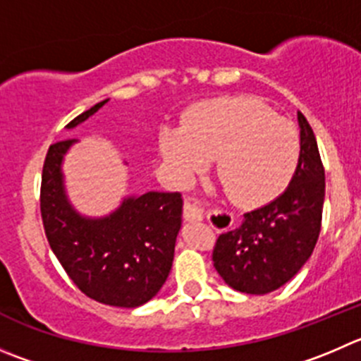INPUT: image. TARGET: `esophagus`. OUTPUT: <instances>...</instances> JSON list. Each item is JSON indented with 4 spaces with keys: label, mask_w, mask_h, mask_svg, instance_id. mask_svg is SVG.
Returning a JSON list of instances; mask_svg holds the SVG:
<instances>
[{
    "label": "esophagus",
    "mask_w": 361,
    "mask_h": 361,
    "mask_svg": "<svg viewBox=\"0 0 361 361\" xmlns=\"http://www.w3.org/2000/svg\"><path fill=\"white\" fill-rule=\"evenodd\" d=\"M219 214H221L226 221H230L228 212L219 211ZM184 218H186V221H202V219H204V209H202L197 202L186 200L184 202Z\"/></svg>",
    "instance_id": "esophagus-1"
}]
</instances>
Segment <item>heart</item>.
Returning a JSON list of instances; mask_svg holds the SVG:
<instances>
[{"label":"heart","mask_w":361,"mask_h":361,"mask_svg":"<svg viewBox=\"0 0 361 361\" xmlns=\"http://www.w3.org/2000/svg\"><path fill=\"white\" fill-rule=\"evenodd\" d=\"M164 163L178 183L188 184L216 157V173L226 197L257 207L286 190L300 163V133L289 120L253 97L235 95L202 102L184 127L159 135Z\"/></svg>","instance_id":"1"}]
</instances>
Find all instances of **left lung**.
Listing matches in <instances>:
<instances>
[{
  "label": "left lung",
  "mask_w": 361,
  "mask_h": 361,
  "mask_svg": "<svg viewBox=\"0 0 361 361\" xmlns=\"http://www.w3.org/2000/svg\"><path fill=\"white\" fill-rule=\"evenodd\" d=\"M300 163L287 190L245 214L241 226L216 241L212 262L226 286L239 293L267 294L310 259L321 232L324 168L310 123L298 111Z\"/></svg>",
  "instance_id": "8db88e82"
}]
</instances>
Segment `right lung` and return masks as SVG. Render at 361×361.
I'll list each match as a JSON object with an SVG mask.
<instances>
[{
	"label": "right lung",
	"mask_w": 361,
	"mask_h": 361,
	"mask_svg": "<svg viewBox=\"0 0 361 361\" xmlns=\"http://www.w3.org/2000/svg\"><path fill=\"white\" fill-rule=\"evenodd\" d=\"M108 99L75 116L68 129L97 113ZM78 140L47 150L40 212L51 250L81 293L99 303L136 308L152 300L170 274L183 225L180 193L149 191L123 198L108 216L88 218L65 193L63 156Z\"/></svg>",
	"instance_id": "obj_1"
}]
</instances>
